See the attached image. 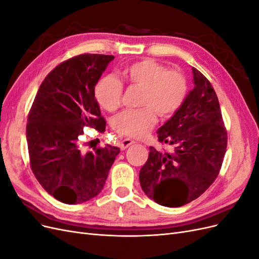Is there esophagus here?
Listing matches in <instances>:
<instances>
[{
    "label": "esophagus",
    "instance_id": "34e87169",
    "mask_svg": "<svg viewBox=\"0 0 259 259\" xmlns=\"http://www.w3.org/2000/svg\"><path fill=\"white\" fill-rule=\"evenodd\" d=\"M134 143H135L134 140H132V139H130V138H125V139H123L122 142L120 143V148L122 149V150H124V149L128 148L131 145H133Z\"/></svg>",
    "mask_w": 259,
    "mask_h": 259
}]
</instances>
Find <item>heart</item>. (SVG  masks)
Instances as JSON below:
<instances>
[{
    "mask_svg": "<svg viewBox=\"0 0 259 259\" xmlns=\"http://www.w3.org/2000/svg\"><path fill=\"white\" fill-rule=\"evenodd\" d=\"M121 76L130 85L143 89L139 103L143 108L124 110L112 121L114 131L126 137H144L154 126L155 112L161 117L174 114L187 97L188 85L185 75L150 58L124 67ZM122 95L123 84L114 76L105 75L95 86L97 103L107 111H115L120 107Z\"/></svg>",
    "mask_w": 259,
    "mask_h": 259,
    "instance_id": "obj_1",
    "label": "heart"
}]
</instances>
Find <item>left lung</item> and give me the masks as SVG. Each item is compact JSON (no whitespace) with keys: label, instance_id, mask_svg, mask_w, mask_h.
<instances>
[{"label":"left lung","instance_id":"obj_1","mask_svg":"<svg viewBox=\"0 0 259 259\" xmlns=\"http://www.w3.org/2000/svg\"><path fill=\"white\" fill-rule=\"evenodd\" d=\"M194 89L158 130L169 151L149 148L139 171L143 191L160 205L179 207L198 199L215 182L227 148V130L210 82L192 67Z\"/></svg>","mask_w":259,"mask_h":259}]
</instances>
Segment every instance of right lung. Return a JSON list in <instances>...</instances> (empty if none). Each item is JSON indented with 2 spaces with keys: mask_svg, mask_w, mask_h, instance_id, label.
I'll return each instance as SVG.
<instances>
[{
  "mask_svg": "<svg viewBox=\"0 0 259 259\" xmlns=\"http://www.w3.org/2000/svg\"><path fill=\"white\" fill-rule=\"evenodd\" d=\"M112 55L82 54L62 61L46 75L28 114L30 167L55 199L79 204L101 191L120 149L107 145L85 152V127L104 133L106 120L95 85Z\"/></svg>",
  "mask_w": 259,
  "mask_h": 259,
  "instance_id": "add662e5",
  "label": "right lung"
}]
</instances>
